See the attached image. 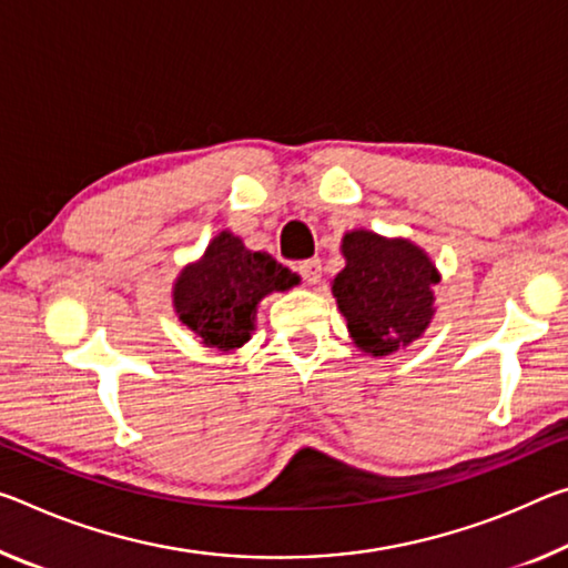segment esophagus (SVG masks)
<instances>
[{
  "label": "esophagus",
  "instance_id": "1",
  "mask_svg": "<svg viewBox=\"0 0 568 568\" xmlns=\"http://www.w3.org/2000/svg\"><path fill=\"white\" fill-rule=\"evenodd\" d=\"M298 273H301V277L308 285H316V283H321V275H323V265H321V260L318 257H313V260H305V263H301L298 265Z\"/></svg>",
  "mask_w": 568,
  "mask_h": 568
}]
</instances>
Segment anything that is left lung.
<instances>
[{
	"mask_svg": "<svg viewBox=\"0 0 568 568\" xmlns=\"http://www.w3.org/2000/svg\"><path fill=\"white\" fill-rule=\"evenodd\" d=\"M346 267L333 277V298L354 344L372 356H389L427 331L435 316L437 267L409 240L368 230L346 232Z\"/></svg>",
	"mask_w": 568,
	"mask_h": 568,
	"instance_id": "obj_1",
	"label": "left lung"
}]
</instances>
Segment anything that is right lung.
Returning a JSON list of instances; mask_svg holds the SVG:
<instances>
[{
	"instance_id": "add662e5",
	"label": "right lung",
	"mask_w": 568,
	"mask_h": 568,
	"mask_svg": "<svg viewBox=\"0 0 568 568\" xmlns=\"http://www.w3.org/2000/svg\"><path fill=\"white\" fill-rule=\"evenodd\" d=\"M293 285H298V275L267 252L247 250L224 230L196 263L179 273L174 311L204 346L235 351L255 331L257 303Z\"/></svg>"
}]
</instances>
